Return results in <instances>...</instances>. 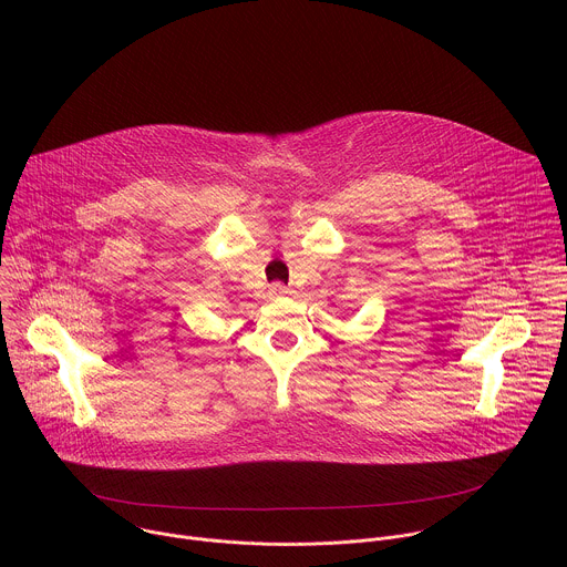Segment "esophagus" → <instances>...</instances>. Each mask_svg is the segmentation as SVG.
<instances>
[{
  "label": "esophagus",
  "mask_w": 567,
  "mask_h": 567,
  "mask_svg": "<svg viewBox=\"0 0 567 567\" xmlns=\"http://www.w3.org/2000/svg\"><path fill=\"white\" fill-rule=\"evenodd\" d=\"M269 293H271L274 298H280V296H285V293H289V291H287V287H285V285H280V282H274V285L269 287Z\"/></svg>",
  "instance_id": "34e87169"
}]
</instances>
